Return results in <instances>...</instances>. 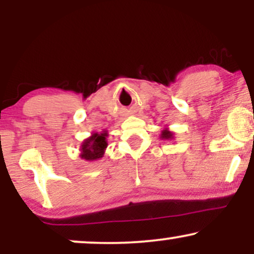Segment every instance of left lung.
<instances>
[{
	"label": "left lung",
	"mask_w": 254,
	"mask_h": 254,
	"mask_svg": "<svg viewBox=\"0 0 254 254\" xmlns=\"http://www.w3.org/2000/svg\"><path fill=\"white\" fill-rule=\"evenodd\" d=\"M161 137L165 139H172V132H170L168 130H164L161 133Z\"/></svg>",
	"instance_id": "obj_1"
}]
</instances>
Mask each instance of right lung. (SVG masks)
<instances>
[{
    "mask_svg": "<svg viewBox=\"0 0 254 254\" xmlns=\"http://www.w3.org/2000/svg\"><path fill=\"white\" fill-rule=\"evenodd\" d=\"M106 136V132L93 133L92 137L83 142L82 148H81V157L88 161L103 157L105 148L107 147Z\"/></svg>",
    "mask_w": 254,
    "mask_h": 254,
    "instance_id": "right-lung-1",
    "label": "right lung"
}]
</instances>
